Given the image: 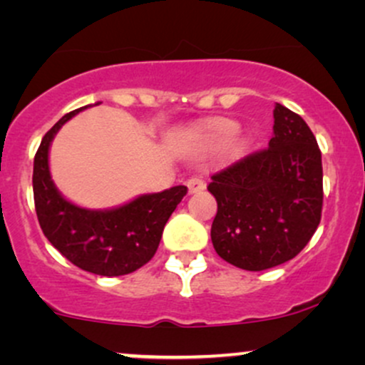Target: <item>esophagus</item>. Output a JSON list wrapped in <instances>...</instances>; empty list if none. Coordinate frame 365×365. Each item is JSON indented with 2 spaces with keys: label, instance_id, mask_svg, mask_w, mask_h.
Wrapping results in <instances>:
<instances>
[{
  "label": "esophagus",
  "instance_id": "1",
  "mask_svg": "<svg viewBox=\"0 0 365 365\" xmlns=\"http://www.w3.org/2000/svg\"><path fill=\"white\" fill-rule=\"evenodd\" d=\"M186 186H187V191H190V195H195V192H200L205 190V182L201 181L198 178H190L186 181Z\"/></svg>",
  "mask_w": 365,
  "mask_h": 365
}]
</instances>
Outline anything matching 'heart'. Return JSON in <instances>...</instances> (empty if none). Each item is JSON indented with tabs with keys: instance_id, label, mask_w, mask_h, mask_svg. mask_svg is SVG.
<instances>
[{
	"instance_id": "obj_1",
	"label": "heart",
	"mask_w": 365,
	"mask_h": 365,
	"mask_svg": "<svg viewBox=\"0 0 365 365\" xmlns=\"http://www.w3.org/2000/svg\"><path fill=\"white\" fill-rule=\"evenodd\" d=\"M237 128V123L232 121L229 118H213L208 121L201 123L195 130V138L200 141L201 145H217L220 141L229 138L230 135ZM246 147V140L242 138H232L227 145V153L230 157H237Z\"/></svg>"
}]
</instances>
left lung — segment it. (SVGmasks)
<instances>
[{"mask_svg":"<svg viewBox=\"0 0 365 365\" xmlns=\"http://www.w3.org/2000/svg\"><path fill=\"white\" fill-rule=\"evenodd\" d=\"M268 148L212 175L217 200L212 242L234 267L261 272L295 258L318 229L323 165L314 135L299 114L273 110Z\"/></svg>","mask_w":365,"mask_h":365,"instance_id":"obj_1","label":"left lung"}]
</instances>
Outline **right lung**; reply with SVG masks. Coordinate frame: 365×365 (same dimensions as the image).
I'll use <instances>...</instances> for the list:
<instances>
[{
    "mask_svg": "<svg viewBox=\"0 0 365 365\" xmlns=\"http://www.w3.org/2000/svg\"><path fill=\"white\" fill-rule=\"evenodd\" d=\"M83 109L64 114L38 145L32 175L38 224L47 241L75 267L102 277L128 275L153 258L187 187L138 196L113 210H87L63 198L51 179L49 147L59 128Z\"/></svg>",
    "mask_w": 365,
    "mask_h": 365,
    "instance_id": "1",
    "label": "right lung"
}]
</instances>
